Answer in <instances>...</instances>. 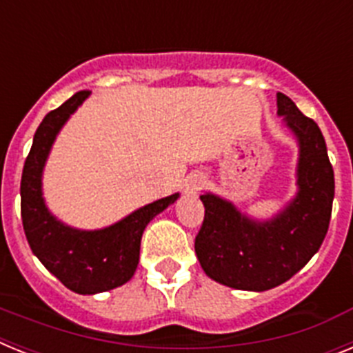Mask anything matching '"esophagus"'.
Instances as JSON below:
<instances>
[{
    "instance_id": "obj_1",
    "label": "esophagus",
    "mask_w": 353,
    "mask_h": 353,
    "mask_svg": "<svg viewBox=\"0 0 353 353\" xmlns=\"http://www.w3.org/2000/svg\"><path fill=\"white\" fill-rule=\"evenodd\" d=\"M205 182H207V180H205V176L201 173L189 174L185 179V183H183V191L189 196L198 194V192L205 187Z\"/></svg>"
}]
</instances>
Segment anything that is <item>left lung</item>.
Segmentation results:
<instances>
[{
	"instance_id": "8db88e82",
	"label": "left lung",
	"mask_w": 353,
	"mask_h": 353,
	"mask_svg": "<svg viewBox=\"0 0 353 353\" xmlns=\"http://www.w3.org/2000/svg\"><path fill=\"white\" fill-rule=\"evenodd\" d=\"M277 114L299 143L295 198L267 221L242 214L207 192L194 249L210 279L235 290L265 292L288 281L320 249L334 199V170L320 127L290 97L277 93Z\"/></svg>"
}]
</instances>
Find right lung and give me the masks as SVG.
Returning <instances> with one entry per match:
<instances>
[{"label":"right lung","instance_id":"add662e5","mask_svg":"<svg viewBox=\"0 0 353 353\" xmlns=\"http://www.w3.org/2000/svg\"><path fill=\"white\" fill-rule=\"evenodd\" d=\"M92 92H77L46 114L33 136L21 179V215L31 251L72 292L81 295L108 292L125 285L139 263V245L146 224L179 199V192L134 210L102 230H77L58 221L42 196V171L56 136Z\"/></svg>","mask_w":353,"mask_h":353}]
</instances>
